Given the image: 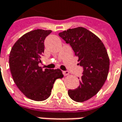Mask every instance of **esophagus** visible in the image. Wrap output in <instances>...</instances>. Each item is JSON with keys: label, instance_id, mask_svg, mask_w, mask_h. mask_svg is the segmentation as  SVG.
<instances>
[{"label": "esophagus", "instance_id": "obj_1", "mask_svg": "<svg viewBox=\"0 0 122 122\" xmlns=\"http://www.w3.org/2000/svg\"><path fill=\"white\" fill-rule=\"evenodd\" d=\"M62 73H63V75L64 76H66V75H68V74H69V72H68V71H62Z\"/></svg>", "mask_w": 122, "mask_h": 122}]
</instances>
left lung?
Masks as SVG:
<instances>
[{
  "mask_svg": "<svg viewBox=\"0 0 122 122\" xmlns=\"http://www.w3.org/2000/svg\"><path fill=\"white\" fill-rule=\"evenodd\" d=\"M59 36L70 44L78 62L83 68L79 86L68 90V94L73 101L81 102L95 96L104 85L109 70V58L101 40L83 27L68 29Z\"/></svg>",
  "mask_w": 122,
  "mask_h": 122,
  "instance_id": "1",
  "label": "left lung"
}]
</instances>
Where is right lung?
Instances as JSON below:
<instances>
[{
    "label": "right lung",
    "mask_w": 122,
    "mask_h": 122,
    "mask_svg": "<svg viewBox=\"0 0 122 122\" xmlns=\"http://www.w3.org/2000/svg\"><path fill=\"white\" fill-rule=\"evenodd\" d=\"M51 30L37 29L27 32L15 42L9 54V68L19 90L31 100L48 98L55 81L63 77L62 71L43 70L39 64L44 52V41Z\"/></svg>",
    "instance_id": "right-lung-1"
}]
</instances>
